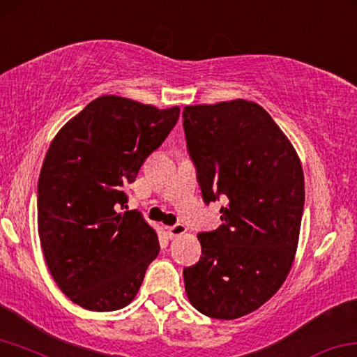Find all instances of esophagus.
Here are the masks:
<instances>
[{
    "label": "esophagus",
    "mask_w": 357,
    "mask_h": 357,
    "mask_svg": "<svg viewBox=\"0 0 357 357\" xmlns=\"http://www.w3.org/2000/svg\"><path fill=\"white\" fill-rule=\"evenodd\" d=\"M185 231H186V228L182 223H175V225H172V227L167 228V234L171 239L178 238V236H182Z\"/></svg>",
    "instance_id": "obj_1"
}]
</instances>
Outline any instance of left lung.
<instances>
[{
	"label": "left lung",
	"instance_id": "left-lung-1",
	"mask_svg": "<svg viewBox=\"0 0 357 357\" xmlns=\"http://www.w3.org/2000/svg\"><path fill=\"white\" fill-rule=\"evenodd\" d=\"M186 150L206 204L222 225L197 234L201 259L183 270L195 308L215 319L259 310L286 281L305 206L301 164L260 105L239 100L183 108Z\"/></svg>",
	"mask_w": 357,
	"mask_h": 357
}]
</instances>
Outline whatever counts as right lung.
I'll list each match as a JSON object with an SVG mask.
<instances>
[{
  "instance_id": "obj_1",
  "label": "right lung",
  "mask_w": 357,
  "mask_h": 357,
  "mask_svg": "<svg viewBox=\"0 0 357 357\" xmlns=\"http://www.w3.org/2000/svg\"><path fill=\"white\" fill-rule=\"evenodd\" d=\"M178 116V107L103 96L52 140L38 180V233L54 281L73 303L116 311L139 292L160 241L139 211H119Z\"/></svg>"
}]
</instances>
